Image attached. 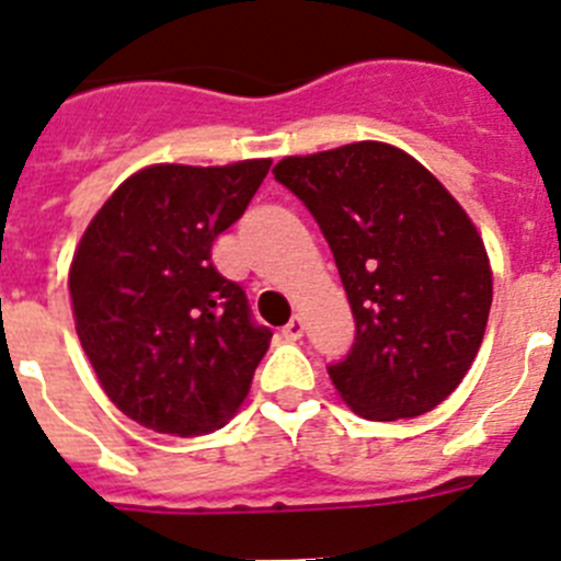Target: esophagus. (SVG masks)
Here are the masks:
<instances>
[{
	"label": "esophagus",
	"instance_id": "34e87169",
	"mask_svg": "<svg viewBox=\"0 0 561 561\" xmlns=\"http://www.w3.org/2000/svg\"><path fill=\"white\" fill-rule=\"evenodd\" d=\"M301 335H305V321H301L299 316L290 318V324L282 327V337H285V341H299Z\"/></svg>",
	"mask_w": 561,
	"mask_h": 561
}]
</instances>
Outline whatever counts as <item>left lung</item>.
I'll return each mask as SVG.
<instances>
[{
  "instance_id": "left-lung-1",
  "label": "left lung",
  "mask_w": 561,
  "mask_h": 561,
  "mask_svg": "<svg viewBox=\"0 0 561 561\" xmlns=\"http://www.w3.org/2000/svg\"><path fill=\"white\" fill-rule=\"evenodd\" d=\"M335 256L355 343L327 366L343 402L393 422L433 411L481 350L492 307L483 240L442 181L413 156L355 142L274 168Z\"/></svg>"
}]
</instances>
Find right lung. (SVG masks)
<instances>
[{
	"mask_svg": "<svg viewBox=\"0 0 561 561\" xmlns=\"http://www.w3.org/2000/svg\"><path fill=\"white\" fill-rule=\"evenodd\" d=\"M271 159L226 168L153 164L117 186L85 229L72 271L75 330L108 400L170 436L224 427L274 332L211 265Z\"/></svg>",
	"mask_w": 561,
	"mask_h": 561,
	"instance_id": "obj_1",
	"label": "right lung"
}]
</instances>
